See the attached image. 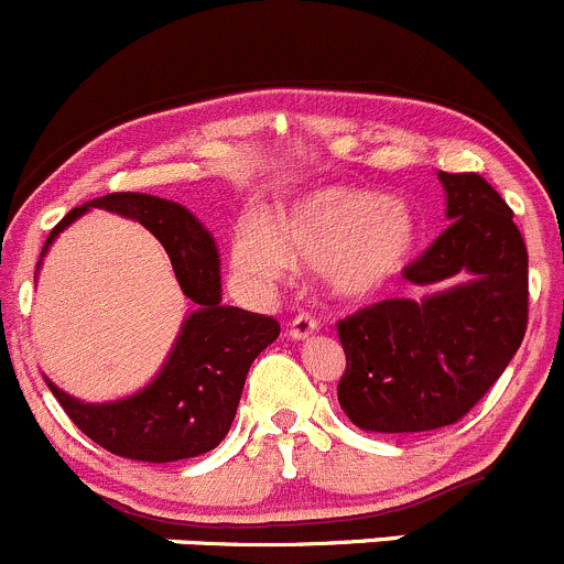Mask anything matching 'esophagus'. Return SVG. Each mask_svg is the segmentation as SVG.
I'll return each mask as SVG.
<instances>
[{"instance_id":"1","label":"esophagus","mask_w":564,"mask_h":564,"mask_svg":"<svg viewBox=\"0 0 564 564\" xmlns=\"http://www.w3.org/2000/svg\"><path fill=\"white\" fill-rule=\"evenodd\" d=\"M317 321L312 315H299V317H293V323H290V328H288V334H290V339H310L312 334L317 332Z\"/></svg>"}]
</instances>
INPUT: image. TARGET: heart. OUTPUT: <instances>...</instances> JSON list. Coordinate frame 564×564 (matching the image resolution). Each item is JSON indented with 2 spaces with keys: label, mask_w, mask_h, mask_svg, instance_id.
Instances as JSON below:
<instances>
[{
  "label": "heart",
  "mask_w": 564,
  "mask_h": 564,
  "mask_svg": "<svg viewBox=\"0 0 564 564\" xmlns=\"http://www.w3.org/2000/svg\"><path fill=\"white\" fill-rule=\"evenodd\" d=\"M416 247V221L403 203L359 188H323L301 199L276 227V238L247 230L236 238L232 263L258 282L323 269L343 299H367L387 288Z\"/></svg>",
  "instance_id": "obj_1"
}]
</instances>
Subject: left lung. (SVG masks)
<instances>
[{
    "label": "left lung",
    "instance_id": "1",
    "mask_svg": "<svg viewBox=\"0 0 564 564\" xmlns=\"http://www.w3.org/2000/svg\"><path fill=\"white\" fill-rule=\"evenodd\" d=\"M449 227L403 271L416 288L470 280L425 299H387L337 323V398L372 433L455 425L499 381L529 317V254L512 210L477 172H438Z\"/></svg>",
    "mask_w": 564,
    "mask_h": 564
}]
</instances>
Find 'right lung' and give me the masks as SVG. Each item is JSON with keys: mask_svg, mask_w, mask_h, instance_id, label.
I'll return each mask as SVG.
<instances>
[{"mask_svg": "<svg viewBox=\"0 0 564 564\" xmlns=\"http://www.w3.org/2000/svg\"><path fill=\"white\" fill-rule=\"evenodd\" d=\"M90 208H106L148 227L170 254L183 295L197 310L183 321L170 359L142 392L95 405L70 398L52 381L48 389L70 422L111 455L172 464L210 453L230 431L249 367L280 337V323L221 304L219 249L210 232L192 210L153 194L115 192L74 208L48 232L43 254Z\"/></svg>", "mask_w": 564, "mask_h": 564, "instance_id": "add662e5", "label": "right lung"}]
</instances>
